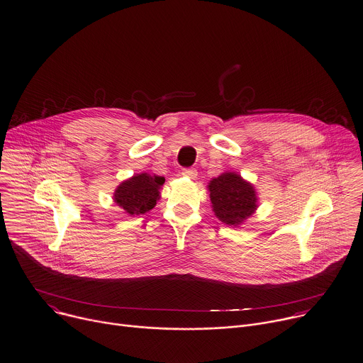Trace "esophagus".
<instances>
[{"mask_svg": "<svg viewBox=\"0 0 363 363\" xmlns=\"http://www.w3.org/2000/svg\"><path fill=\"white\" fill-rule=\"evenodd\" d=\"M182 175H185L188 178H196L197 170L196 169H191V167H186V169H182Z\"/></svg>", "mask_w": 363, "mask_h": 363, "instance_id": "esophagus-1", "label": "esophagus"}]
</instances>
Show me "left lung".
Wrapping results in <instances>:
<instances>
[{"label": "left lung", "instance_id": "left-lung-1", "mask_svg": "<svg viewBox=\"0 0 363 363\" xmlns=\"http://www.w3.org/2000/svg\"><path fill=\"white\" fill-rule=\"evenodd\" d=\"M213 213L226 225L237 226L256 210L255 189L235 172H225L208 185Z\"/></svg>", "mask_w": 363, "mask_h": 363}]
</instances>
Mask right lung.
<instances>
[{"label": "right lung", "instance_id": "1", "mask_svg": "<svg viewBox=\"0 0 363 363\" xmlns=\"http://www.w3.org/2000/svg\"><path fill=\"white\" fill-rule=\"evenodd\" d=\"M164 177L138 174L122 182L115 191V203L130 215L148 213L156 206Z\"/></svg>", "mask_w": 363, "mask_h": 363}]
</instances>
